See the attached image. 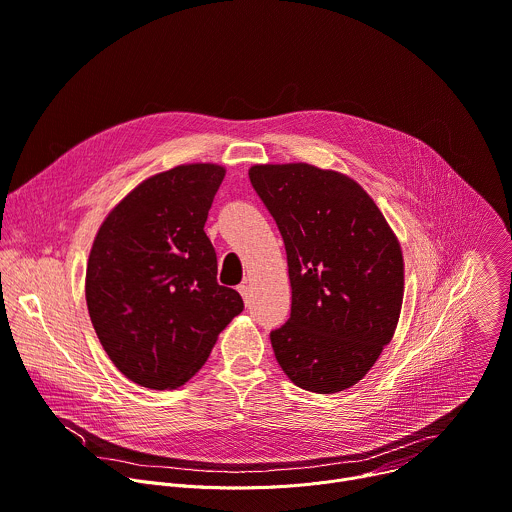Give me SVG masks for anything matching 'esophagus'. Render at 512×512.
<instances>
[{
	"label": "esophagus",
	"mask_w": 512,
	"mask_h": 512,
	"mask_svg": "<svg viewBox=\"0 0 512 512\" xmlns=\"http://www.w3.org/2000/svg\"><path fill=\"white\" fill-rule=\"evenodd\" d=\"M238 292L242 294L244 302H246V304H250V286H248V284H240V286H238Z\"/></svg>",
	"instance_id": "34e87169"
}]
</instances>
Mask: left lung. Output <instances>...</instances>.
<instances>
[{"mask_svg": "<svg viewBox=\"0 0 512 512\" xmlns=\"http://www.w3.org/2000/svg\"><path fill=\"white\" fill-rule=\"evenodd\" d=\"M248 175L288 260L292 306L270 333L276 361L306 391H343L367 375L395 333L399 240L349 175L309 163L252 165Z\"/></svg>", "mask_w": 512, "mask_h": 512, "instance_id": "1", "label": "left lung"}]
</instances>
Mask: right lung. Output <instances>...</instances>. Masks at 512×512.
<instances>
[{
	"instance_id": "right-lung-1",
	"label": "right lung",
	"mask_w": 512,
	"mask_h": 512,
	"mask_svg": "<svg viewBox=\"0 0 512 512\" xmlns=\"http://www.w3.org/2000/svg\"><path fill=\"white\" fill-rule=\"evenodd\" d=\"M224 175L214 163L157 173L96 232L86 264L88 315L102 349L137 385H183L244 311L242 296L218 284L216 250L203 232Z\"/></svg>"
}]
</instances>
